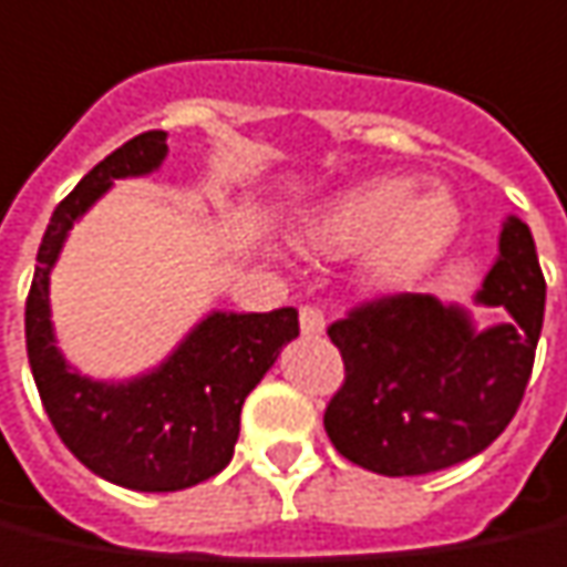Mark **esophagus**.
Returning <instances> with one entry per match:
<instances>
[{
	"label": "esophagus",
	"mask_w": 567,
	"mask_h": 567,
	"mask_svg": "<svg viewBox=\"0 0 567 567\" xmlns=\"http://www.w3.org/2000/svg\"><path fill=\"white\" fill-rule=\"evenodd\" d=\"M300 331L307 334V338H319L324 334V316L319 307H300Z\"/></svg>",
	"instance_id": "esophagus-1"
}]
</instances>
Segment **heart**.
<instances>
[{"label":"heart","instance_id":"1","mask_svg":"<svg viewBox=\"0 0 567 567\" xmlns=\"http://www.w3.org/2000/svg\"><path fill=\"white\" fill-rule=\"evenodd\" d=\"M461 212L445 189L414 193L411 177H371L324 205L307 248L328 257L365 251L362 270L378 291H405L433 270L457 239Z\"/></svg>","mask_w":567,"mask_h":567}]
</instances>
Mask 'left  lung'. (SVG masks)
Listing matches in <instances>:
<instances>
[{"label":"left lung","instance_id":"left-lung-1","mask_svg":"<svg viewBox=\"0 0 567 567\" xmlns=\"http://www.w3.org/2000/svg\"><path fill=\"white\" fill-rule=\"evenodd\" d=\"M544 300L532 229L509 215L476 295V303L504 307L506 322L476 331L470 312L433 295L355 307L328 328L347 368L324 408L334 449L380 476H423L488 449L532 378Z\"/></svg>","mask_w":567,"mask_h":567}]
</instances>
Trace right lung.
Masks as SVG:
<instances>
[{"mask_svg":"<svg viewBox=\"0 0 567 567\" xmlns=\"http://www.w3.org/2000/svg\"><path fill=\"white\" fill-rule=\"evenodd\" d=\"M165 137V132L132 137L54 208L27 297V355L51 426L94 476L132 491H181L217 476L233 461L245 395L300 331L295 307L215 310L141 378L110 383L66 365L49 303V279L66 233L113 181L156 172L168 156Z\"/></svg>","mask_w":567,"mask_h":567,"instance_id":"right-lung-1","label":"right lung"}]
</instances>
